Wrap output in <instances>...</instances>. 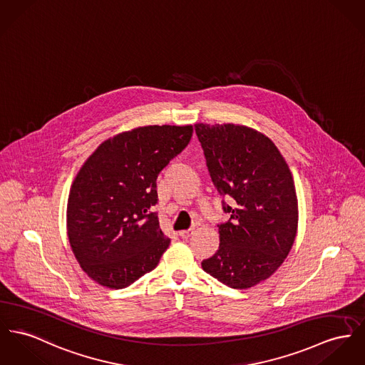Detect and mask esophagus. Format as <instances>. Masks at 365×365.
Returning <instances> with one entry per match:
<instances>
[{
    "mask_svg": "<svg viewBox=\"0 0 365 365\" xmlns=\"http://www.w3.org/2000/svg\"><path fill=\"white\" fill-rule=\"evenodd\" d=\"M194 234V228H190V230H184V231H180V237L182 240H188L191 235Z\"/></svg>",
    "mask_w": 365,
    "mask_h": 365,
    "instance_id": "1",
    "label": "esophagus"
}]
</instances>
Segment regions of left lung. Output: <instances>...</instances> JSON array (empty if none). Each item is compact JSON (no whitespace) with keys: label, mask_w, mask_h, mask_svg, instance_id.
<instances>
[{"label":"left lung","mask_w":365,"mask_h":365,"mask_svg":"<svg viewBox=\"0 0 365 365\" xmlns=\"http://www.w3.org/2000/svg\"><path fill=\"white\" fill-rule=\"evenodd\" d=\"M207 170L230 219L219 224V250L202 268L234 289L267 279L287 259L297 231L292 173L274 143L235 124H195Z\"/></svg>","instance_id":"left-lung-1"}]
</instances>
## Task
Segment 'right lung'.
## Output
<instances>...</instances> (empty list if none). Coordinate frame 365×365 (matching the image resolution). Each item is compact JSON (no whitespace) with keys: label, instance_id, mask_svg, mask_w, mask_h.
I'll return each instance as SVG.
<instances>
[{"label":"right lung","instance_id":"right-lung-1","mask_svg":"<svg viewBox=\"0 0 365 365\" xmlns=\"http://www.w3.org/2000/svg\"><path fill=\"white\" fill-rule=\"evenodd\" d=\"M192 125H146L106 140L86 160L68 199V237L83 271L123 289L158 266L162 232L156 178L190 144Z\"/></svg>","mask_w":365,"mask_h":365}]
</instances>
